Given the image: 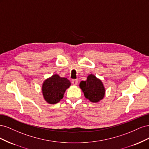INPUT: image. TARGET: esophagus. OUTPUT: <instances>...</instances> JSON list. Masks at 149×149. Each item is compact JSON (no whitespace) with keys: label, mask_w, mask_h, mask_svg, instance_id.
<instances>
[{"label":"esophagus","mask_w":149,"mask_h":149,"mask_svg":"<svg viewBox=\"0 0 149 149\" xmlns=\"http://www.w3.org/2000/svg\"><path fill=\"white\" fill-rule=\"evenodd\" d=\"M78 83V79H72V84L74 85H76Z\"/></svg>","instance_id":"34e87169"}]
</instances>
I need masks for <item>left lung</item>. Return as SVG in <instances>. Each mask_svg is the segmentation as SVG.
<instances>
[{"mask_svg":"<svg viewBox=\"0 0 149 149\" xmlns=\"http://www.w3.org/2000/svg\"><path fill=\"white\" fill-rule=\"evenodd\" d=\"M79 86L83 90L86 98L93 102H97L102 100L105 94V89L101 81L95 76L90 74L86 81H81Z\"/></svg>","mask_w":149,"mask_h":149,"instance_id":"8db88e82","label":"left lung"}]
</instances>
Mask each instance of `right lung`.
Returning <instances> with one entry per match:
<instances>
[{"label": "right lung", "instance_id": "right-lung-1", "mask_svg": "<svg viewBox=\"0 0 149 149\" xmlns=\"http://www.w3.org/2000/svg\"><path fill=\"white\" fill-rule=\"evenodd\" d=\"M71 83L67 78L60 77L57 74L45 81L42 92L45 100L49 104H56L63 97L65 92Z\"/></svg>", "mask_w": 149, "mask_h": 149}]
</instances>
